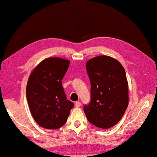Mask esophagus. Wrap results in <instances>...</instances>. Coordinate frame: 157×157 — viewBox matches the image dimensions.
<instances>
[{"label":"esophagus","mask_w":157,"mask_h":157,"mask_svg":"<svg viewBox=\"0 0 157 157\" xmlns=\"http://www.w3.org/2000/svg\"><path fill=\"white\" fill-rule=\"evenodd\" d=\"M81 104L80 102H76V103H75V107H81Z\"/></svg>","instance_id":"obj_1"}]
</instances>
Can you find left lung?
Segmentation results:
<instances>
[{"label": "left lung", "mask_w": 157, "mask_h": 157, "mask_svg": "<svg viewBox=\"0 0 157 157\" xmlns=\"http://www.w3.org/2000/svg\"><path fill=\"white\" fill-rule=\"evenodd\" d=\"M90 83V101L83 107L87 119L100 128L114 126L128 105V82L124 68L112 57L101 55L86 64Z\"/></svg>", "instance_id": "8db88e82"}]
</instances>
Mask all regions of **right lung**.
I'll list each match as a JSON object with an SVG mask.
<instances>
[{
  "mask_svg": "<svg viewBox=\"0 0 157 157\" xmlns=\"http://www.w3.org/2000/svg\"><path fill=\"white\" fill-rule=\"evenodd\" d=\"M70 62L50 57L40 62L31 74L26 99L31 114L44 128L57 129L67 122L74 104L67 100L62 80Z\"/></svg>",
  "mask_w": 157,
  "mask_h": 157,
  "instance_id": "add662e5",
  "label": "right lung"
}]
</instances>
